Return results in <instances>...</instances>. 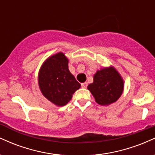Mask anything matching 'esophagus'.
<instances>
[{
	"label": "esophagus",
	"instance_id": "esophagus-1",
	"mask_svg": "<svg viewBox=\"0 0 155 155\" xmlns=\"http://www.w3.org/2000/svg\"><path fill=\"white\" fill-rule=\"evenodd\" d=\"M87 87V82L81 83V87H82V88H86Z\"/></svg>",
	"mask_w": 155,
	"mask_h": 155
}]
</instances>
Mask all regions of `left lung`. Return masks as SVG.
Masks as SVG:
<instances>
[{
	"mask_svg": "<svg viewBox=\"0 0 155 155\" xmlns=\"http://www.w3.org/2000/svg\"><path fill=\"white\" fill-rule=\"evenodd\" d=\"M124 80L114 67H104L93 76V82L87 86L95 102L101 106H109L116 102L124 91Z\"/></svg>",
	"mask_w": 155,
	"mask_h": 155,
	"instance_id": "left-lung-1",
	"label": "left lung"
}]
</instances>
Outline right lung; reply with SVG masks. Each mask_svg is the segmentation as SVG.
I'll use <instances>...</instances> for the list:
<instances>
[{"instance_id": "right-lung-1", "label": "right lung", "mask_w": 155, "mask_h": 155, "mask_svg": "<svg viewBox=\"0 0 155 155\" xmlns=\"http://www.w3.org/2000/svg\"><path fill=\"white\" fill-rule=\"evenodd\" d=\"M38 82L42 95L57 106L66 105L81 87L69 71L68 59L61 51L44 62L38 71Z\"/></svg>"}]
</instances>
